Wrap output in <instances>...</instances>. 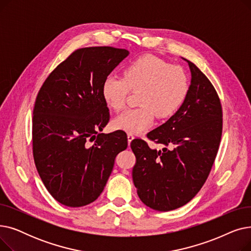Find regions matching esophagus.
I'll list each match as a JSON object with an SVG mask.
<instances>
[{"label": "esophagus", "instance_id": "34e87169", "mask_svg": "<svg viewBox=\"0 0 251 251\" xmlns=\"http://www.w3.org/2000/svg\"><path fill=\"white\" fill-rule=\"evenodd\" d=\"M127 138H128V143L130 144V142L134 139V136H133V134L128 133V134H127Z\"/></svg>", "mask_w": 251, "mask_h": 251}]
</instances>
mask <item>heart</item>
Returning <instances> with one entry per match:
<instances>
[{
  "label": "heart",
  "mask_w": 251,
  "mask_h": 251,
  "mask_svg": "<svg viewBox=\"0 0 251 251\" xmlns=\"http://www.w3.org/2000/svg\"><path fill=\"white\" fill-rule=\"evenodd\" d=\"M189 90L186 71L155 56H142L130 63L121 76H108L101 86L102 99L114 111L124 108L130 91L138 92L139 107L117 116L113 126L131 134L147 130L154 117L166 119L181 107Z\"/></svg>",
  "instance_id": "heart-1"
}]
</instances>
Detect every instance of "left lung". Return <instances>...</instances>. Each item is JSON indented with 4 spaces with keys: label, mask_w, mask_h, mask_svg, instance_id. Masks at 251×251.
I'll return each instance as SVG.
<instances>
[{
    "label": "left lung",
    "mask_w": 251,
    "mask_h": 251,
    "mask_svg": "<svg viewBox=\"0 0 251 251\" xmlns=\"http://www.w3.org/2000/svg\"><path fill=\"white\" fill-rule=\"evenodd\" d=\"M186 60V59H185ZM188 62L191 84L180 109L148 138L163 150H151L136 138L133 183L140 201L152 209L168 212L189 202L201 190L214 165L223 130V111L208 78Z\"/></svg>",
    "instance_id": "8db88e82"
}]
</instances>
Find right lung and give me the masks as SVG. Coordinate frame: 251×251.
<instances>
[{
  "label": "right lung",
  "instance_id": "obj_1",
  "mask_svg": "<svg viewBox=\"0 0 251 251\" xmlns=\"http://www.w3.org/2000/svg\"><path fill=\"white\" fill-rule=\"evenodd\" d=\"M128 55L127 50L113 47L78 49L50 72L38 91L32 117L33 159L46 188L64 205L95 201L116 155L127 149L122 130L98 131L110 120L101 95L103 80Z\"/></svg>",
  "mask_w": 251,
  "mask_h": 251
}]
</instances>
